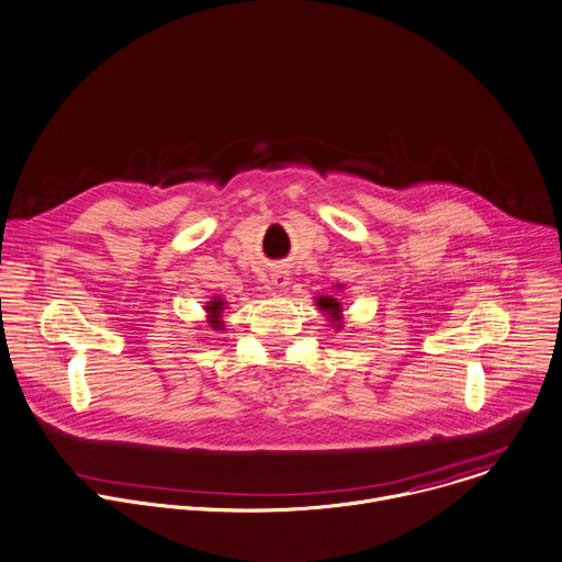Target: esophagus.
Instances as JSON below:
<instances>
[{"mask_svg": "<svg viewBox=\"0 0 562 562\" xmlns=\"http://www.w3.org/2000/svg\"><path fill=\"white\" fill-rule=\"evenodd\" d=\"M271 284L276 286V289H282V286H286L289 284V273L286 271H273L271 273Z\"/></svg>", "mask_w": 562, "mask_h": 562, "instance_id": "esophagus-1", "label": "esophagus"}]
</instances>
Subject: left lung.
<instances>
[{"label":"left lung","mask_w":562,"mask_h":562,"mask_svg":"<svg viewBox=\"0 0 562 562\" xmlns=\"http://www.w3.org/2000/svg\"><path fill=\"white\" fill-rule=\"evenodd\" d=\"M317 306H319V311H324L326 315H330L333 322L339 326V322H341V306H339V302H337L335 297H330V295H319V297H317Z\"/></svg>","instance_id":"left-lung-1"}]
</instances>
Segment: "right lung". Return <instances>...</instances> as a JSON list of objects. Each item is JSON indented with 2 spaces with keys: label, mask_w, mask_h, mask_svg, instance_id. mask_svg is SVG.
Segmentation results:
<instances>
[{
  "label": "right lung",
  "mask_w": 562,
  "mask_h": 562,
  "mask_svg": "<svg viewBox=\"0 0 562 562\" xmlns=\"http://www.w3.org/2000/svg\"><path fill=\"white\" fill-rule=\"evenodd\" d=\"M205 308H207V313H210V324H212L214 328H221V326H223L221 313H223V308H225V302H223L221 297H216V300H212Z\"/></svg>",
  "instance_id": "1"
}]
</instances>
